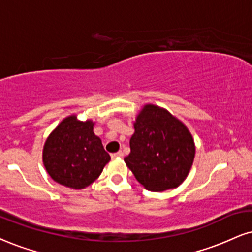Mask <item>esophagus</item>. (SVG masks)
I'll use <instances>...</instances> for the list:
<instances>
[{
	"instance_id": "34e87169",
	"label": "esophagus",
	"mask_w": 252,
	"mask_h": 252,
	"mask_svg": "<svg viewBox=\"0 0 252 252\" xmlns=\"http://www.w3.org/2000/svg\"><path fill=\"white\" fill-rule=\"evenodd\" d=\"M111 157H113V158H121V157H123V153L122 151H117V153L111 154Z\"/></svg>"
}]
</instances>
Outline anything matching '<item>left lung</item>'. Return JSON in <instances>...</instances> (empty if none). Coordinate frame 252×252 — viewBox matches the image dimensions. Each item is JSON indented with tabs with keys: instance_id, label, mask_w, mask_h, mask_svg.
I'll list each match as a JSON object with an SVG mask.
<instances>
[{
	"instance_id": "8db88e82",
	"label": "left lung",
	"mask_w": 252,
	"mask_h": 252,
	"mask_svg": "<svg viewBox=\"0 0 252 252\" xmlns=\"http://www.w3.org/2000/svg\"><path fill=\"white\" fill-rule=\"evenodd\" d=\"M134 128L124 162L136 180L155 192L183 183L196 150L187 126L165 109L147 104L136 117Z\"/></svg>"
}]
</instances>
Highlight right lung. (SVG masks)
I'll use <instances>...</instances> for the list:
<instances>
[{
    "label": "right lung",
    "mask_w": 252,
    "mask_h": 252,
    "mask_svg": "<svg viewBox=\"0 0 252 252\" xmlns=\"http://www.w3.org/2000/svg\"><path fill=\"white\" fill-rule=\"evenodd\" d=\"M110 155L101 138L94 134V122L65 117L48 136L43 147V164L50 177L71 189H84L101 175Z\"/></svg>",
    "instance_id": "add662e5"
}]
</instances>
